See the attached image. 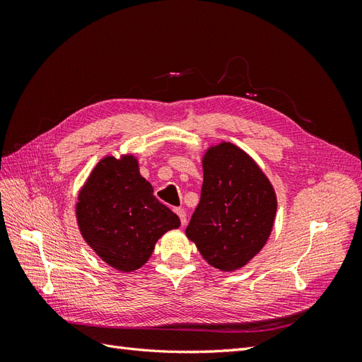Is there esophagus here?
Returning <instances> with one entry per match:
<instances>
[{
  "label": "esophagus",
  "instance_id": "obj_1",
  "mask_svg": "<svg viewBox=\"0 0 362 362\" xmlns=\"http://www.w3.org/2000/svg\"><path fill=\"white\" fill-rule=\"evenodd\" d=\"M175 213L178 214L180 221H181V225H185V222H187V214H185L184 208H175Z\"/></svg>",
  "mask_w": 362,
  "mask_h": 362
}]
</instances>
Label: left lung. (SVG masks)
Segmentation results:
<instances>
[{
	"mask_svg": "<svg viewBox=\"0 0 362 362\" xmlns=\"http://www.w3.org/2000/svg\"><path fill=\"white\" fill-rule=\"evenodd\" d=\"M201 201L185 234L216 269L243 267L266 245L276 214V196L266 175L231 144L204 157Z\"/></svg>",
	"mask_w": 362,
	"mask_h": 362,
	"instance_id": "left-lung-1",
	"label": "left lung"
}]
</instances>
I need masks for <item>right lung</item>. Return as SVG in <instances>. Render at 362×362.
I'll return each mask as SVG.
<instances>
[{
    "instance_id": "right-lung-1",
    "label": "right lung",
    "mask_w": 362,
    "mask_h": 362,
    "mask_svg": "<svg viewBox=\"0 0 362 362\" xmlns=\"http://www.w3.org/2000/svg\"><path fill=\"white\" fill-rule=\"evenodd\" d=\"M76 217L86 242L122 272L144 266L157 240L181 223L156 198L133 157H105L98 163L78 196Z\"/></svg>"
}]
</instances>
